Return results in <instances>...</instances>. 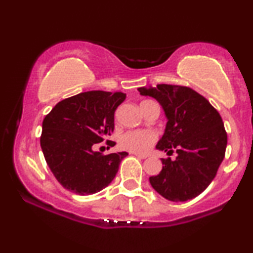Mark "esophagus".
Masks as SVG:
<instances>
[{"mask_svg": "<svg viewBox=\"0 0 253 253\" xmlns=\"http://www.w3.org/2000/svg\"><path fill=\"white\" fill-rule=\"evenodd\" d=\"M132 155H134L137 157V158H140V159H145L147 157V155H143V153H136V152L132 153Z\"/></svg>", "mask_w": 253, "mask_h": 253, "instance_id": "34e87169", "label": "esophagus"}]
</instances>
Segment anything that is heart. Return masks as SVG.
Here are the masks:
<instances>
[{
    "instance_id": "heart-1",
    "label": "heart",
    "mask_w": 253,
    "mask_h": 253,
    "mask_svg": "<svg viewBox=\"0 0 253 253\" xmlns=\"http://www.w3.org/2000/svg\"><path fill=\"white\" fill-rule=\"evenodd\" d=\"M151 102V101H143V103ZM157 134L152 130H134L127 131L123 133L120 138V145L123 149L132 151V152L142 153L150 149V146L156 142Z\"/></svg>"
}]
</instances>
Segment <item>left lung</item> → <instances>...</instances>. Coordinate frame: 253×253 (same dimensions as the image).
<instances>
[{
	"mask_svg": "<svg viewBox=\"0 0 253 253\" xmlns=\"http://www.w3.org/2000/svg\"><path fill=\"white\" fill-rule=\"evenodd\" d=\"M163 107L165 132L156 147L176 158L162 159L163 169L150 176V183L163 198L183 202L196 198L211 185L224 159L228 137L218 111L189 87L157 84L140 87Z\"/></svg>",
	"mask_w": 253,
	"mask_h": 253,
	"instance_id": "1",
	"label": "left lung"
}]
</instances>
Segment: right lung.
<instances>
[{
	"label": "right lung",
	"instance_id": "obj_1",
	"mask_svg": "<svg viewBox=\"0 0 253 253\" xmlns=\"http://www.w3.org/2000/svg\"><path fill=\"white\" fill-rule=\"evenodd\" d=\"M126 97L122 91H86L60 101L45 116L42 151L64 188L90 195L113 181L127 153L104 156L94 151V146L114 131L115 110Z\"/></svg>",
	"mask_w": 253,
	"mask_h": 253
}]
</instances>
